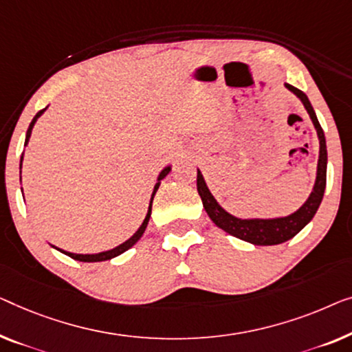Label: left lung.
Masks as SVG:
<instances>
[{
    "instance_id": "obj_1",
    "label": "left lung",
    "mask_w": 352,
    "mask_h": 352,
    "mask_svg": "<svg viewBox=\"0 0 352 352\" xmlns=\"http://www.w3.org/2000/svg\"><path fill=\"white\" fill-rule=\"evenodd\" d=\"M286 85V89L292 91V94L303 103L319 138V160L313 192L309 193L308 200L305 201L297 211L289 214V216L273 219H241L233 216V214L227 212L221 205H219L216 198H214L212 193L210 192V188H208L201 171L197 170V190L203 201V208H205V211L208 212L211 221L216 223L219 228H222L223 232H227L228 235L236 236L239 239H243V241H248L251 244H256V246H274V244H281L297 235V233L314 217L320 201H322L325 181H327V146H325L322 126H320L318 117H316V113L311 103H309L308 96L305 95L302 90L294 87V85Z\"/></svg>"
}]
</instances>
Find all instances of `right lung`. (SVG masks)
I'll use <instances>...</instances> for the list:
<instances>
[{"label": "right lung", "mask_w": 352, "mask_h": 352, "mask_svg": "<svg viewBox=\"0 0 352 352\" xmlns=\"http://www.w3.org/2000/svg\"><path fill=\"white\" fill-rule=\"evenodd\" d=\"M45 109H47V108L41 109L39 113L33 117L32 124H30L28 130H27V136H25V146L28 144L30 136H32V130H33L34 124H36V120L39 119L41 116L44 114V111H45ZM22 160H23V154H22V159H20V170H22ZM170 171H171V166H165L164 170L160 171L159 177H157V184L154 186V192H152V195H151L149 208H147V214H146L144 221H142V223L140 226L138 230H136V232L133 233V236H130L129 239H126V241H124L122 244H119V246H116L114 249H109V251H103V252H98V254H74V252L63 251V249H60V248H55V246H54V248L57 249V251L63 252V254H66V256H68V257L74 258V261H79V262H103V261H111V258H114V257H117V256H120V254H124L125 251H129V249H130L131 246H133V244H136V241H138V239L142 236V233H144L146 227H147V223H149V219H151V212H152V200H154L155 192L159 190V187H160V181L164 179V177H165Z\"/></svg>", "instance_id": "obj_1"}]
</instances>
